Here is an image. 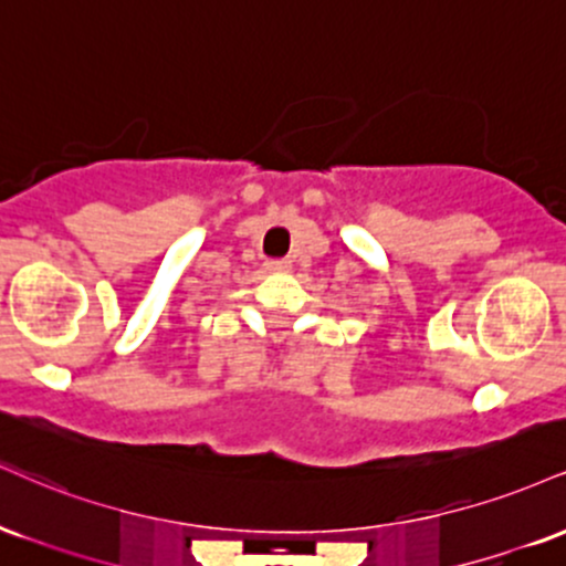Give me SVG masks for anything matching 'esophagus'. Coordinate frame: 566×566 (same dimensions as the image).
<instances>
[{"label":"esophagus","instance_id":"1","mask_svg":"<svg viewBox=\"0 0 566 566\" xmlns=\"http://www.w3.org/2000/svg\"><path fill=\"white\" fill-rule=\"evenodd\" d=\"M265 269H269V271H287L290 261H287V258H271V261H265Z\"/></svg>","mask_w":566,"mask_h":566}]
</instances>
